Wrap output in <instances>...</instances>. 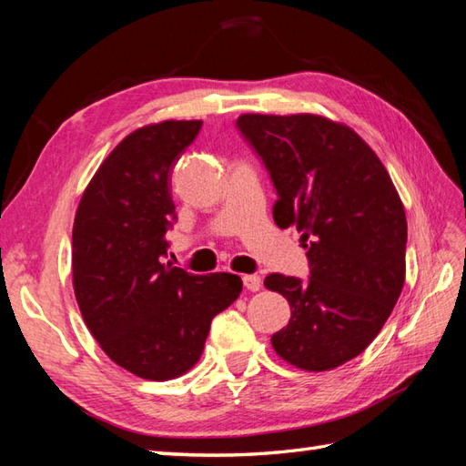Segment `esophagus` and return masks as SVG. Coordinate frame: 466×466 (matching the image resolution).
<instances>
[{
    "label": "esophagus",
    "instance_id": "obj_1",
    "mask_svg": "<svg viewBox=\"0 0 466 466\" xmlns=\"http://www.w3.org/2000/svg\"><path fill=\"white\" fill-rule=\"evenodd\" d=\"M243 285H245L247 291H259L261 277L259 275H243Z\"/></svg>",
    "mask_w": 466,
    "mask_h": 466
}]
</instances>
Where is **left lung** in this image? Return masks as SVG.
<instances>
[{
    "instance_id": "8db88e82",
    "label": "left lung",
    "mask_w": 466,
    "mask_h": 466,
    "mask_svg": "<svg viewBox=\"0 0 466 466\" xmlns=\"http://www.w3.org/2000/svg\"><path fill=\"white\" fill-rule=\"evenodd\" d=\"M243 136L261 155L279 199L275 223L295 225L311 277L273 273L291 319L271 337L297 369L340 367L373 343L405 285V207L377 153L355 129L315 113H243Z\"/></svg>"
}]
</instances>
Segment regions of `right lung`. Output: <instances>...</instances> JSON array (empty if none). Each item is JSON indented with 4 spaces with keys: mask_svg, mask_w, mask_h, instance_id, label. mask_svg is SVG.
Returning <instances> with one entry per match:
<instances>
[{
    "mask_svg": "<svg viewBox=\"0 0 466 466\" xmlns=\"http://www.w3.org/2000/svg\"><path fill=\"white\" fill-rule=\"evenodd\" d=\"M203 121L149 123L123 137L81 195L74 221V291L89 333L113 363L147 380L198 363L211 320L243 283L163 263L175 219L171 169Z\"/></svg>",
    "mask_w": 466,
    "mask_h": 466,
    "instance_id": "obj_1",
    "label": "right lung"
}]
</instances>
